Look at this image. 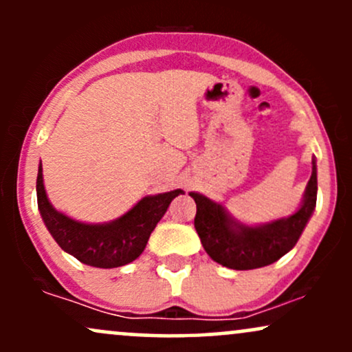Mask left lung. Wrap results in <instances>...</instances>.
<instances>
[{"mask_svg": "<svg viewBox=\"0 0 352 352\" xmlns=\"http://www.w3.org/2000/svg\"><path fill=\"white\" fill-rule=\"evenodd\" d=\"M316 162L313 160V173L306 187L305 200L292 217L261 227H245L233 221L221 205L192 192L190 197L197 204L193 223L205 252L213 261L232 270L261 268L278 261L296 245L316 207Z\"/></svg>", "mask_w": 352, "mask_h": 352, "instance_id": "left-lung-1", "label": "left lung"}]
</instances>
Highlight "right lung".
<instances>
[{
	"label": "right lung",
	"mask_w": 352,
	"mask_h": 352,
	"mask_svg": "<svg viewBox=\"0 0 352 352\" xmlns=\"http://www.w3.org/2000/svg\"><path fill=\"white\" fill-rule=\"evenodd\" d=\"M36 192L44 223L64 252L78 258L84 265L117 268L140 256L155 225L182 190L144 197L125 215L104 225L80 223L52 208L44 190L41 164L36 180Z\"/></svg>",
	"instance_id": "add662e5"
}]
</instances>
